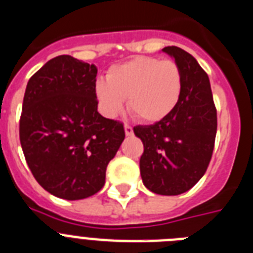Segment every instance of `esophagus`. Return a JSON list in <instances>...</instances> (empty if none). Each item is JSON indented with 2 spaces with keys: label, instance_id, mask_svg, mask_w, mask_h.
Wrapping results in <instances>:
<instances>
[{
  "label": "esophagus",
  "instance_id": "34e87169",
  "mask_svg": "<svg viewBox=\"0 0 253 253\" xmlns=\"http://www.w3.org/2000/svg\"><path fill=\"white\" fill-rule=\"evenodd\" d=\"M125 134L126 135H131L133 134V128H131V125H129V124H125Z\"/></svg>",
  "mask_w": 253,
  "mask_h": 253
}]
</instances>
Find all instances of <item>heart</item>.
<instances>
[{
  "label": "heart",
  "mask_w": 253,
  "mask_h": 253,
  "mask_svg": "<svg viewBox=\"0 0 253 253\" xmlns=\"http://www.w3.org/2000/svg\"><path fill=\"white\" fill-rule=\"evenodd\" d=\"M182 76L174 60L139 56L111 67L107 80L98 79L94 94L106 118H116L125 106L135 118L156 123L174 110L181 97Z\"/></svg>",
  "instance_id": "1"
}]
</instances>
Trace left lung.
Listing matches in <instances>:
<instances>
[{
	"mask_svg": "<svg viewBox=\"0 0 253 253\" xmlns=\"http://www.w3.org/2000/svg\"><path fill=\"white\" fill-rule=\"evenodd\" d=\"M163 51L174 58L182 76L181 97L168 116L152 125H137L143 142L141 177L159 195L186 193L204 176L212 158L217 111L208 75L191 54L177 46Z\"/></svg>",
	"mask_w": 253,
	"mask_h": 253,
	"instance_id": "obj_1",
	"label": "left lung"
}]
</instances>
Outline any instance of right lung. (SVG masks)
<instances>
[{
  "instance_id": "1",
  "label": "right lung",
  "mask_w": 253,
  "mask_h": 253,
  "mask_svg": "<svg viewBox=\"0 0 253 253\" xmlns=\"http://www.w3.org/2000/svg\"><path fill=\"white\" fill-rule=\"evenodd\" d=\"M97 72L94 64L59 55L43 64L26 87L20 145L37 182L62 199L97 194L125 138L123 123L98 112Z\"/></svg>"
}]
</instances>
